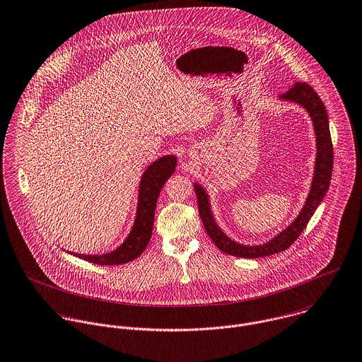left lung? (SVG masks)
Returning a JSON list of instances; mask_svg holds the SVG:
<instances>
[{"label":"left lung","mask_w":362,"mask_h":362,"mask_svg":"<svg viewBox=\"0 0 362 362\" xmlns=\"http://www.w3.org/2000/svg\"><path fill=\"white\" fill-rule=\"evenodd\" d=\"M279 99L300 104L310 114L312 124H313V131L316 136V158H315V170H313L310 194L300 214L297 216V218H294V221L286 230L280 231L276 237H273L270 241L264 244L244 245L231 240L217 226L214 216L211 213V207L209 204V195L205 188L199 184H194L197 198H198L199 214L205 226L207 235L210 237L213 244L227 255L252 259L269 257V255L286 251L291 244H294V241L304 231L313 211L320 205L330 185L332 170H333V145H332V138L329 131V118H327L325 104L322 103L317 93L305 82H296L294 86L288 92L280 95Z\"/></svg>","instance_id":"left-lung-1"}]
</instances>
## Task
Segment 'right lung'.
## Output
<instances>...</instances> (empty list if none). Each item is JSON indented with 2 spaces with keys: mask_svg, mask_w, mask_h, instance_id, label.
I'll list each match as a JSON object with an SVG mask.
<instances>
[{
  "mask_svg": "<svg viewBox=\"0 0 362 362\" xmlns=\"http://www.w3.org/2000/svg\"><path fill=\"white\" fill-rule=\"evenodd\" d=\"M175 165H177V157L167 155L157 158L145 170L139 184L136 217H135L132 230L128 234L127 240L117 250L104 255H83V254H75V252H69V254L96 264H103V266L122 264L138 258L146 250L151 241L157 198L165 181L175 171Z\"/></svg>",
  "mask_w": 362,
  "mask_h": 362,
  "instance_id": "1",
  "label": "right lung"
}]
</instances>
